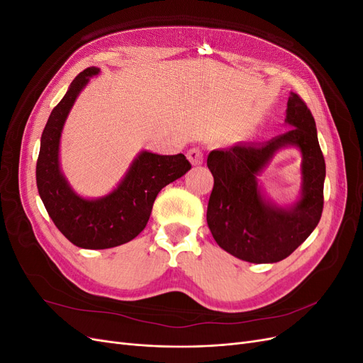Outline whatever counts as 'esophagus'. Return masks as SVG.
<instances>
[{
	"instance_id": "1",
	"label": "esophagus",
	"mask_w": 363,
	"mask_h": 363,
	"mask_svg": "<svg viewBox=\"0 0 363 363\" xmlns=\"http://www.w3.org/2000/svg\"><path fill=\"white\" fill-rule=\"evenodd\" d=\"M188 159L192 164H201L203 163V151L196 147L191 148L188 151Z\"/></svg>"
}]
</instances>
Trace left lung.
Returning <instances> with one entry per match:
<instances>
[{"label": "left lung", "instance_id": "obj_1", "mask_svg": "<svg viewBox=\"0 0 363 363\" xmlns=\"http://www.w3.org/2000/svg\"><path fill=\"white\" fill-rule=\"evenodd\" d=\"M286 121L294 128L262 144H238L213 150L207 167L213 189L207 224L216 244L238 259L274 263L286 259L309 238L324 207L325 162L315 119L300 95L288 101ZM295 145L303 155V196L291 209L262 201L255 175L279 147Z\"/></svg>", "mask_w": 363, "mask_h": 363}]
</instances>
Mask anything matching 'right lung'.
<instances>
[{
	"instance_id": "add662e5",
	"label": "right lung",
	"mask_w": 363,
	"mask_h": 363,
	"mask_svg": "<svg viewBox=\"0 0 363 363\" xmlns=\"http://www.w3.org/2000/svg\"><path fill=\"white\" fill-rule=\"evenodd\" d=\"M98 72L94 67L80 72L52 108L42 131L36 163L38 191L52 223L69 242L87 250L112 248L135 239L145 228L157 194L191 169L183 155L159 156L144 151L107 196L84 200L71 191L59 168L60 133L77 95Z\"/></svg>"
}]
</instances>
